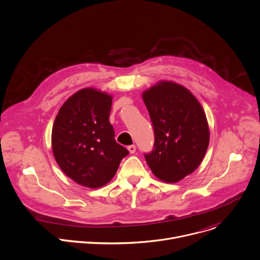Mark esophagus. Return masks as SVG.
Segmentation results:
<instances>
[{"mask_svg": "<svg viewBox=\"0 0 260 260\" xmlns=\"http://www.w3.org/2000/svg\"><path fill=\"white\" fill-rule=\"evenodd\" d=\"M127 150L129 151L131 154H134L136 152V146L135 145H129L127 146Z\"/></svg>", "mask_w": 260, "mask_h": 260, "instance_id": "34e87169", "label": "esophagus"}]
</instances>
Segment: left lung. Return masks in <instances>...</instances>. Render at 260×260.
<instances>
[{
	"instance_id": "obj_1",
	"label": "left lung",
	"mask_w": 260,
	"mask_h": 260,
	"mask_svg": "<svg viewBox=\"0 0 260 260\" xmlns=\"http://www.w3.org/2000/svg\"><path fill=\"white\" fill-rule=\"evenodd\" d=\"M143 101L153 124V150L146 161L159 180L176 183L193 173L206 154L210 131L198 99L183 85L159 81L145 90Z\"/></svg>"
}]
</instances>
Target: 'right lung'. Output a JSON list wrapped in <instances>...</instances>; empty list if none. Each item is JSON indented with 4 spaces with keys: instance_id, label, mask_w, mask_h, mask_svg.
I'll list each match as a JSON object with an SVG mask.
<instances>
[{
    "instance_id": "right-lung-1",
    "label": "right lung",
    "mask_w": 260,
    "mask_h": 260,
    "mask_svg": "<svg viewBox=\"0 0 260 260\" xmlns=\"http://www.w3.org/2000/svg\"><path fill=\"white\" fill-rule=\"evenodd\" d=\"M113 96L92 87L71 95L55 117L51 145L61 171L74 182L98 188L112 180L128 154L114 137L109 115Z\"/></svg>"
}]
</instances>
